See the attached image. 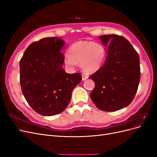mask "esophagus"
<instances>
[{
  "instance_id": "obj_1",
  "label": "esophagus",
  "mask_w": 157,
  "mask_h": 157,
  "mask_svg": "<svg viewBox=\"0 0 157 157\" xmlns=\"http://www.w3.org/2000/svg\"><path fill=\"white\" fill-rule=\"evenodd\" d=\"M88 78V77L87 75H82V80H86Z\"/></svg>"
}]
</instances>
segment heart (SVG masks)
Wrapping results in <instances>:
<instances>
[{"label": "heart", "mask_w": 157, "mask_h": 157, "mask_svg": "<svg viewBox=\"0 0 157 157\" xmlns=\"http://www.w3.org/2000/svg\"><path fill=\"white\" fill-rule=\"evenodd\" d=\"M105 57L104 46L98 42L80 41L71 45L69 55L65 56L64 63L68 69L73 70L77 63L84 72L90 73L98 70Z\"/></svg>", "instance_id": "heart-1"}]
</instances>
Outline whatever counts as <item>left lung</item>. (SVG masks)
Returning a JSON list of instances; mask_svg holds the SVG:
<instances>
[{
    "instance_id": "1",
    "label": "left lung",
    "mask_w": 157,
    "mask_h": 157,
    "mask_svg": "<svg viewBox=\"0 0 157 157\" xmlns=\"http://www.w3.org/2000/svg\"><path fill=\"white\" fill-rule=\"evenodd\" d=\"M107 47L105 62L90 77L95 82L90 98L103 111H116L131 103L140 80V57L124 37L105 35L99 37Z\"/></svg>"
}]
</instances>
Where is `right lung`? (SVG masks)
Listing matches in <instances>:
<instances>
[{
    "mask_svg": "<svg viewBox=\"0 0 157 157\" xmlns=\"http://www.w3.org/2000/svg\"><path fill=\"white\" fill-rule=\"evenodd\" d=\"M65 41L58 36L33 42L20 61V85L26 101L37 113L53 116L63 112L73 89L81 82L79 73L63 69Z\"/></svg>",
    "mask_w": 157,
    "mask_h": 157,
    "instance_id": "obj_1",
    "label": "right lung"
}]
</instances>
